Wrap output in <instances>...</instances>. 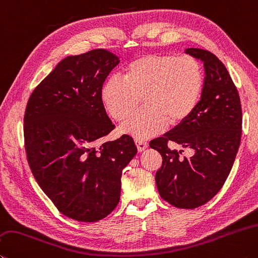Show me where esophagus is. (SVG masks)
<instances>
[{
  "label": "esophagus",
  "instance_id": "1",
  "mask_svg": "<svg viewBox=\"0 0 258 258\" xmlns=\"http://www.w3.org/2000/svg\"><path fill=\"white\" fill-rule=\"evenodd\" d=\"M135 144H137V148H138L139 152H142L148 148V142L142 141V140H135Z\"/></svg>",
  "mask_w": 258,
  "mask_h": 258
}]
</instances>
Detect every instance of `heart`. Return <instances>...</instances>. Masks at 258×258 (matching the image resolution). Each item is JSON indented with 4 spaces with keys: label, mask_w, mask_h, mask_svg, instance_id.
I'll use <instances>...</instances> for the list:
<instances>
[{
    "label": "heart",
    "mask_w": 258,
    "mask_h": 258,
    "mask_svg": "<svg viewBox=\"0 0 258 258\" xmlns=\"http://www.w3.org/2000/svg\"><path fill=\"white\" fill-rule=\"evenodd\" d=\"M203 71L189 55L149 54L132 60L123 79L111 77L101 89L102 104L115 119L125 118L143 99L145 107L126 117L120 130L139 140L185 120L199 104Z\"/></svg>",
    "instance_id": "obj_1"
}]
</instances>
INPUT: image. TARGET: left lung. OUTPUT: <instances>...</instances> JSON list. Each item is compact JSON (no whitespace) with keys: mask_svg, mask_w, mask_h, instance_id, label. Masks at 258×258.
Segmentation results:
<instances>
[{"mask_svg":"<svg viewBox=\"0 0 258 258\" xmlns=\"http://www.w3.org/2000/svg\"><path fill=\"white\" fill-rule=\"evenodd\" d=\"M204 64L205 78L198 106L185 120L162 138L150 142L161 154L162 166L156 174L159 194L179 209L205 204L221 189L239 149L242 113L239 93L228 70L209 50H185ZM168 143L180 145L171 150ZM193 149L189 158L183 149Z\"/></svg>","mask_w":258,"mask_h":258,"instance_id":"left-lung-1","label":"left lung"}]
</instances>
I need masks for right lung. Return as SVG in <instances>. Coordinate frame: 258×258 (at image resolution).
<instances>
[{"label":"right lung","mask_w":258,"mask_h":258,"mask_svg":"<svg viewBox=\"0 0 258 258\" xmlns=\"http://www.w3.org/2000/svg\"><path fill=\"white\" fill-rule=\"evenodd\" d=\"M119 58L106 49L68 56L32 91L25 148L40 188L60 213L96 222L119 202L121 171L138 149L133 139H101L114 130L101 89Z\"/></svg>","instance_id":"1"}]
</instances>
